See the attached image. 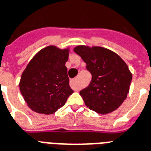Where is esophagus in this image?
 Returning a JSON list of instances; mask_svg holds the SVG:
<instances>
[{"mask_svg": "<svg viewBox=\"0 0 151 151\" xmlns=\"http://www.w3.org/2000/svg\"><path fill=\"white\" fill-rule=\"evenodd\" d=\"M70 87L72 88L74 90L77 91L79 90V88H80V84H79V81H78L77 79L71 80V81H70Z\"/></svg>", "mask_w": 151, "mask_h": 151, "instance_id": "1", "label": "esophagus"}]
</instances>
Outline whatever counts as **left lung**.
<instances>
[{
  "instance_id": "obj_1",
  "label": "left lung",
  "mask_w": 151,
  "mask_h": 151,
  "mask_svg": "<svg viewBox=\"0 0 151 151\" xmlns=\"http://www.w3.org/2000/svg\"><path fill=\"white\" fill-rule=\"evenodd\" d=\"M74 51L92 75L90 83L80 92L86 106L101 115L114 111L129 93L132 74L127 64L116 53L102 47L81 45Z\"/></svg>"
}]
</instances>
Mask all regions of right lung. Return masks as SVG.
I'll list each match as a JSON object with an SVG mask.
<instances>
[{"label":"right lung","mask_w":151,"mask_h":151,"mask_svg":"<svg viewBox=\"0 0 151 151\" xmlns=\"http://www.w3.org/2000/svg\"><path fill=\"white\" fill-rule=\"evenodd\" d=\"M68 53L67 50L46 47L36 53L22 72L19 89L32 111L53 114L72 94L65 66Z\"/></svg>","instance_id":"obj_1"}]
</instances>
